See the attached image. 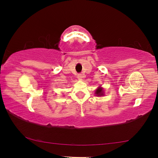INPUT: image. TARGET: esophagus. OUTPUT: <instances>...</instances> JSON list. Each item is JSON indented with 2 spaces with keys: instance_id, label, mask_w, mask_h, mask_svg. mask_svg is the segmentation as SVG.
<instances>
[{
  "instance_id": "obj_1",
  "label": "esophagus",
  "mask_w": 158,
  "mask_h": 158,
  "mask_svg": "<svg viewBox=\"0 0 158 158\" xmlns=\"http://www.w3.org/2000/svg\"><path fill=\"white\" fill-rule=\"evenodd\" d=\"M83 77H84V76H83V75H82V74H79L78 75H77V78H78L79 79H82Z\"/></svg>"
}]
</instances>
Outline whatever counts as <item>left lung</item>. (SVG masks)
I'll list each match as a JSON object with an SVG mask.
<instances>
[{"instance_id":"obj_1","label":"left lung","mask_w":158,"mask_h":158,"mask_svg":"<svg viewBox=\"0 0 158 158\" xmlns=\"http://www.w3.org/2000/svg\"><path fill=\"white\" fill-rule=\"evenodd\" d=\"M95 94H96V96H102L105 95V94H104L103 88H100V87H99V88L96 90Z\"/></svg>"}]
</instances>
